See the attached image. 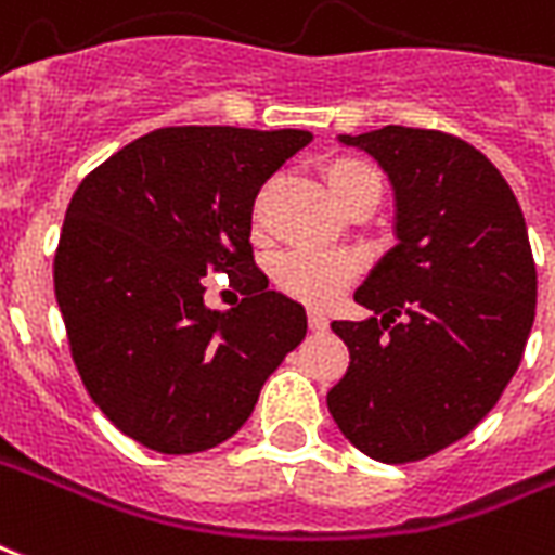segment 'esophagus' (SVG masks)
<instances>
[{"label": "esophagus", "instance_id": "esophagus-1", "mask_svg": "<svg viewBox=\"0 0 555 555\" xmlns=\"http://www.w3.org/2000/svg\"><path fill=\"white\" fill-rule=\"evenodd\" d=\"M309 326L311 332H326V326H330V320H326V314L318 309L309 311Z\"/></svg>", "mask_w": 555, "mask_h": 555}]
</instances>
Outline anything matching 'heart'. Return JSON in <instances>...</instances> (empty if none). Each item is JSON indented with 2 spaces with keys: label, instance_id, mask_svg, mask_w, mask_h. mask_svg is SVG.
Instances as JSON below:
<instances>
[{
  "label": "heart",
  "instance_id": "heart-1",
  "mask_svg": "<svg viewBox=\"0 0 555 555\" xmlns=\"http://www.w3.org/2000/svg\"><path fill=\"white\" fill-rule=\"evenodd\" d=\"M323 179L340 205H347L352 196L364 194L371 188L382 191L379 170L359 155L330 158L323 164ZM267 196H270V188H264L256 199V211H253L256 223L264 220ZM356 273H359L356 258L347 253H323V249H291L270 264L273 285L282 294L302 299V302H326V299L338 297L340 291L356 279Z\"/></svg>",
  "mask_w": 555,
  "mask_h": 555
}]
</instances>
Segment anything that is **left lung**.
Returning <instances> with one entry per match:
<instances>
[{
    "label": "left lung",
    "mask_w": 555,
    "mask_h": 555,
    "mask_svg": "<svg viewBox=\"0 0 555 555\" xmlns=\"http://www.w3.org/2000/svg\"><path fill=\"white\" fill-rule=\"evenodd\" d=\"M340 141L391 179L397 246L356 291L379 318L332 323L350 367L326 405L361 453L405 465L465 438L506 391L535 320V261L512 188L467 141L409 126Z\"/></svg>",
    "instance_id": "8db88e82"
}]
</instances>
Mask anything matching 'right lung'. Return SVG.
Instances as JSON below:
<instances>
[{"mask_svg": "<svg viewBox=\"0 0 555 555\" xmlns=\"http://www.w3.org/2000/svg\"><path fill=\"white\" fill-rule=\"evenodd\" d=\"M302 129L170 126L90 170L67 205L55 297L76 371L120 433L155 453L223 444L306 338V309L267 288L249 229L261 184ZM242 294L204 306V276Z\"/></svg>", "mask_w": 555, "mask_h": 555, "instance_id": "obj_1", "label": "right lung"}]
</instances>
